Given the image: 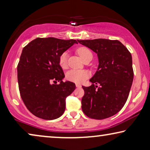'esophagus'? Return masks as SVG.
Masks as SVG:
<instances>
[{"instance_id":"1","label":"esophagus","mask_w":150,"mask_h":150,"mask_svg":"<svg viewBox=\"0 0 150 150\" xmlns=\"http://www.w3.org/2000/svg\"><path fill=\"white\" fill-rule=\"evenodd\" d=\"M76 87L78 88H80V87H81V85H79V84H76Z\"/></svg>"}]
</instances>
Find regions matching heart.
<instances>
[{"label":"heart","mask_w":150,"mask_h":150,"mask_svg":"<svg viewBox=\"0 0 150 150\" xmlns=\"http://www.w3.org/2000/svg\"><path fill=\"white\" fill-rule=\"evenodd\" d=\"M78 54L81 58L84 60L88 55L92 54L91 52L85 47H81L77 50ZM67 58L68 53L67 52H63L59 59V63L63 69H66L67 67ZM90 74L88 71L85 69H71L66 74V79L68 81L75 83H82L89 77Z\"/></svg>","instance_id":"1"}]
</instances>
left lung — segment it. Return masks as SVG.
<instances>
[{
    "mask_svg": "<svg viewBox=\"0 0 150 150\" xmlns=\"http://www.w3.org/2000/svg\"><path fill=\"white\" fill-rule=\"evenodd\" d=\"M98 54V70L84 87L82 110L90 118L103 120L120 111L128 99L134 71L132 55L120 41L106 39L78 40ZM99 85L97 87V85Z\"/></svg>",
    "mask_w": 150,
    "mask_h": 150,
    "instance_id": "obj_1",
    "label": "left lung"
}]
</instances>
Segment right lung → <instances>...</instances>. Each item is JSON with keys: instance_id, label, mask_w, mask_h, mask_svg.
<instances>
[{"instance_id": "right-lung-1", "label": "right lung", "mask_w": 150, "mask_h": 150, "mask_svg": "<svg viewBox=\"0 0 150 150\" xmlns=\"http://www.w3.org/2000/svg\"><path fill=\"white\" fill-rule=\"evenodd\" d=\"M77 41L38 38L22 50L17 67L18 87L22 101L35 116L52 120L64 112L65 99L76 85L63 82L65 75L59 59ZM57 81L59 85L52 83Z\"/></svg>"}]
</instances>
